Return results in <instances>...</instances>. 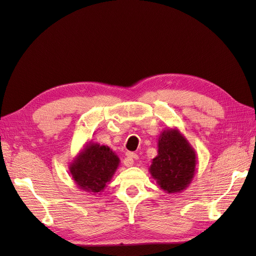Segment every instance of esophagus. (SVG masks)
Returning <instances> with one entry per match:
<instances>
[{"mask_svg": "<svg viewBox=\"0 0 256 256\" xmlns=\"http://www.w3.org/2000/svg\"><path fill=\"white\" fill-rule=\"evenodd\" d=\"M137 158H138L137 154L128 152L126 153V158H124V160H123V162H124V164H126V167H132V166H133L134 160H136Z\"/></svg>", "mask_w": 256, "mask_h": 256, "instance_id": "obj_1", "label": "esophagus"}]
</instances>
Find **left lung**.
<instances>
[{
  "instance_id": "left-lung-1",
  "label": "left lung",
  "mask_w": 256,
  "mask_h": 256,
  "mask_svg": "<svg viewBox=\"0 0 256 256\" xmlns=\"http://www.w3.org/2000/svg\"><path fill=\"white\" fill-rule=\"evenodd\" d=\"M158 146V156L149 168L151 176L167 194L182 192L196 176L194 149L176 128L162 132Z\"/></svg>"
}]
</instances>
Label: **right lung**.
Returning <instances> with one entry per match:
<instances>
[{
  "mask_svg": "<svg viewBox=\"0 0 256 256\" xmlns=\"http://www.w3.org/2000/svg\"><path fill=\"white\" fill-rule=\"evenodd\" d=\"M120 160L110 146L87 142L69 164V173L78 189L101 194L118 169Z\"/></svg>",
  "mask_w": 256,
  "mask_h": 256,
  "instance_id": "obj_1",
  "label": "right lung"
}]
</instances>
